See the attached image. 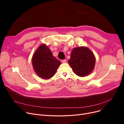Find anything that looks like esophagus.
Listing matches in <instances>:
<instances>
[{
	"label": "esophagus",
	"mask_w": 124,
	"mask_h": 124,
	"mask_svg": "<svg viewBox=\"0 0 124 124\" xmlns=\"http://www.w3.org/2000/svg\"><path fill=\"white\" fill-rule=\"evenodd\" d=\"M61 62L62 63H66V59H64V60H62Z\"/></svg>",
	"instance_id": "esophagus-1"
}]
</instances>
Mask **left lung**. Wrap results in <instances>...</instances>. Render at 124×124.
Returning <instances> with one entry per match:
<instances>
[{"label": "left lung", "instance_id": "obj_1", "mask_svg": "<svg viewBox=\"0 0 124 124\" xmlns=\"http://www.w3.org/2000/svg\"><path fill=\"white\" fill-rule=\"evenodd\" d=\"M95 61L92 52L87 47L81 46L73 49L68 63L77 75L85 77L92 72Z\"/></svg>", "mask_w": 124, "mask_h": 124}]
</instances>
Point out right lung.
<instances>
[{"mask_svg":"<svg viewBox=\"0 0 124 124\" xmlns=\"http://www.w3.org/2000/svg\"><path fill=\"white\" fill-rule=\"evenodd\" d=\"M32 65L38 76L43 79H49L55 75L61 62L53 56L49 48L41 45L33 56Z\"/></svg>","mask_w":124,"mask_h":124,"instance_id":"obj_1","label":"right lung"}]
</instances>
